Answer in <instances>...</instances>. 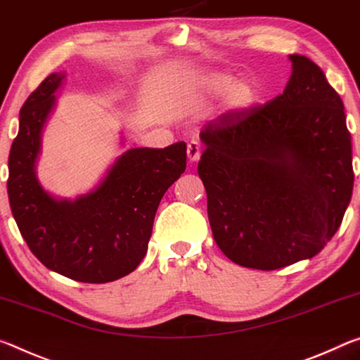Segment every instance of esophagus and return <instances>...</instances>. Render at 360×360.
<instances>
[{
  "label": "esophagus",
  "instance_id": "1",
  "mask_svg": "<svg viewBox=\"0 0 360 360\" xmlns=\"http://www.w3.org/2000/svg\"><path fill=\"white\" fill-rule=\"evenodd\" d=\"M201 153H202V146L198 140H191L190 143H188L186 155H188V159H190L191 162H196L198 159L201 158Z\"/></svg>",
  "mask_w": 360,
  "mask_h": 360
}]
</instances>
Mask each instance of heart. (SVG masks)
Masks as SVG:
<instances>
[{"label": "heart", "instance_id": "b5f03b06", "mask_svg": "<svg viewBox=\"0 0 360 360\" xmlns=\"http://www.w3.org/2000/svg\"><path fill=\"white\" fill-rule=\"evenodd\" d=\"M204 89L210 96H221L226 92L225 107L231 113H247L258 103L260 94L250 81H236L229 73H210L202 79Z\"/></svg>", "mask_w": 360, "mask_h": 360}]
</instances>
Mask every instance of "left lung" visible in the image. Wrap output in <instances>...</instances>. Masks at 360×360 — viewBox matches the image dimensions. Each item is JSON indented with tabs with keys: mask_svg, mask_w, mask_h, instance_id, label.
<instances>
[{
	"mask_svg": "<svg viewBox=\"0 0 360 360\" xmlns=\"http://www.w3.org/2000/svg\"><path fill=\"white\" fill-rule=\"evenodd\" d=\"M288 58L281 96L247 113L228 111L199 135L215 243L233 263L262 271L317 255L354 185L343 102L313 60Z\"/></svg>",
	"mask_w": 360,
	"mask_h": 360,
	"instance_id": "8db88e82",
	"label": "left lung"
}]
</instances>
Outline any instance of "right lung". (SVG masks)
I'll return each mask as SVG.
<instances>
[{"instance_id":"add662e5","label":"right lung","mask_w":360,"mask_h":360,"mask_svg":"<svg viewBox=\"0 0 360 360\" xmlns=\"http://www.w3.org/2000/svg\"><path fill=\"white\" fill-rule=\"evenodd\" d=\"M65 76H47L20 110L8 161L9 204L22 238L46 268L73 281L105 284L132 273L143 260L158 205L185 172L186 145L131 148L96 190L75 201L51 196L34 167Z\"/></svg>"}]
</instances>
